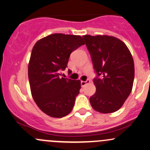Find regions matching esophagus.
Wrapping results in <instances>:
<instances>
[{
	"mask_svg": "<svg viewBox=\"0 0 150 150\" xmlns=\"http://www.w3.org/2000/svg\"><path fill=\"white\" fill-rule=\"evenodd\" d=\"M90 82V80H89V79H87L86 81H81V86L82 87H84V86H85L87 84H88Z\"/></svg>",
	"mask_w": 150,
	"mask_h": 150,
	"instance_id": "34e87169",
	"label": "esophagus"
}]
</instances>
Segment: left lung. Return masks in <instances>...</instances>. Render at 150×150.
Instances as JSON below:
<instances>
[{
	"label": "left lung",
	"mask_w": 150,
	"mask_h": 150,
	"mask_svg": "<svg viewBox=\"0 0 150 150\" xmlns=\"http://www.w3.org/2000/svg\"><path fill=\"white\" fill-rule=\"evenodd\" d=\"M97 76L96 92L89 98L92 108L113 113L123 106L133 85L135 67L132 55L120 39L110 36H83Z\"/></svg>",
	"instance_id": "obj_1"
}]
</instances>
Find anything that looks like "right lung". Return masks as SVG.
<instances>
[{
    "label": "right lung",
    "mask_w": 150,
    "mask_h": 150,
    "mask_svg": "<svg viewBox=\"0 0 150 150\" xmlns=\"http://www.w3.org/2000/svg\"><path fill=\"white\" fill-rule=\"evenodd\" d=\"M80 36L53 34L34 46L28 66L32 95L38 107L48 116L62 118L71 112L81 88L80 80L61 77L70 55L82 45Z\"/></svg>",
    "instance_id": "right-lung-1"
}]
</instances>
